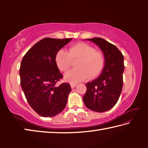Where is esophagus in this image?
Returning a JSON list of instances; mask_svg holds the SVG:
<instances>
[{
    "label": "esophagus",
    "mask_w": 148,
    "mask_h": 148,
    "mask_svg": "<svg viewBox=\"0 0 148 148\" xmlns=\"http://www.w3.org/2000/svg\"><path fill=\"white\" fill-rule=\"evenodd\" d=\"M71 88H72V89H74V87L76 86V84H73V83H71Z\"/></svg>",
    "instance_id": "34e87169"
}]
</instances>
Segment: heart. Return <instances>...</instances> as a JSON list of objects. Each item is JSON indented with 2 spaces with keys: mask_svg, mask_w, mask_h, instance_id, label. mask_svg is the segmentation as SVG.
<instances>
[{
  "mask_svg": "<svg viewBox=\"0 0 148 148\" xmlns=\"http://www.w3.org/2000/svg\"><path fill=\"white\" fill-rule=\"evenodd\" d=\"M72 61H77V69L71 70L64 74V79L71 83H77L88 78H95L101 73L104 66V57L101 51L86 43L72 46L68 52L60 50L56 56V63L60 71L66 72Z\"/></svg>",
  "mask_w": 148,
  "mask_h": 148,
  "instance_id": "b5f03b06",
  "label": "heart"
}]
</instances>
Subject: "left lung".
Listing matches in <instances>:
<instances>
[{"instance_id": "obj_1", "label": "left lung", "mask_w": 148, "mask_h": 148, "mask_svg": "<svg viewBox=\"0 0 148 148\" xmlns=\"http://www.w3.org/2000/svg\"><path fill=\"white\" fill-rule=\"evenodd\" d=\"M87 40L99 47L103 53L105 63L100 76L86 84L87 91L83 101L87 108L92 111L106 112L116 105L122 91L123 56L116 46L103 38Z\"/></svg>"}]
</instances>
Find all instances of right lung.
Returning a JSON list of instances; mask_svg holds the SVG:
<instances>
[{
  "instance_id": "add662e5",
  "label": "right lung",
  "mask_w": 148,
  "mask_h": 148,
  "mask_svg": "<svg viewBox=\"0 0 148 148\" xmlns=\"http://www.w3.org/2000/svg\"><path fill=\"white\" fill-rule=\"evenodd\" d=\"M72 38H46L37 42L22 59L21 86L30 106L40 116L53 117L64 109L71 87L68 83L56 86L62 75L56 56Z\"/></svg>"
}]
</instances>
